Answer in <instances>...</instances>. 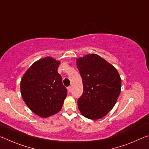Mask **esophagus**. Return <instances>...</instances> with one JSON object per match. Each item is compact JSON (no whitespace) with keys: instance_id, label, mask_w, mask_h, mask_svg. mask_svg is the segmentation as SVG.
Wrapping results in <instances>:
<instances>
[{"instance_id":"obj_1","label":"esophagus","mask_w":149,"mask_h":149,"mask_svg":"<svg viewBox=\"0 0 149 149\" xmlns=\"http://www.w3.org/2000/svg\"><path fill=\"white\" fill-rule=\"evenodd\" d=\"M67 90H68V92H71V86L67 87Z\"/></svg>"}]
</instances>
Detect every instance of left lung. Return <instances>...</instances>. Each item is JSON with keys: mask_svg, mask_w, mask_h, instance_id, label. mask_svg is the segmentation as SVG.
I'll list each match as a JSON object with an SVG mask.
<instances>
[{"mask_svg": "<svg viewBox=\"0 0 149 149\" xmlns=\"http://www.w3.org/2000/svg\"><path fill=\"white\" fill-rule=\"evenodd\" d=\"M84 92L78 100L80 113L91 120L100 119L114 107L121 91V78L113 65L95 54L77 59Z\"/></svg>", "mask_w": 149, "mask_h": 149, "instance_id": "left-lung-1", "label": "left lung"}]
</instances>
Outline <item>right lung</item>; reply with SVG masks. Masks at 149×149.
Here are the masks:
<instances>
[{"instance_id":"add662e5","label":"right lung","mask_w":149,"mask_h":149,"mask_svg":"<svg viewBox=\"0 0 149 149\" xmlns=\"http://www.w3.org/2000/svg\"><path fill=\"white\" fill-rule=\"evenodd\" d=\"M60 61L52 57L38 59L26 70L21 80L23 101L41 118H48L61 110L67 95L57 69Z\"/></svg>"}]
</instances>
